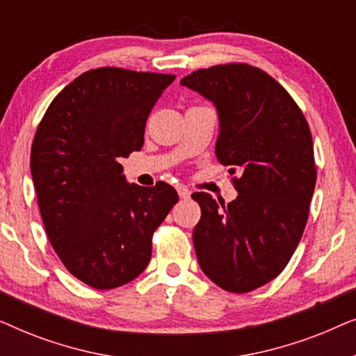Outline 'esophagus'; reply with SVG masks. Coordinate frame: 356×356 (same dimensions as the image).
<instances>
[{
  "label": "esophagus",
  "instance_id": "34e87169",
  "mask_svg": "<svg viewBox=\"0 0 356 356\" xmlns=\"http://www.w3.org/2000/svg\"><path fill=\"white\" fill-rule=\"evenodd\" d=\"M178 194H179V197H181V199L191 197V191H189V189L184 188V186H178Z\"/></svg>",
  "mask_w": 356,
  "mask_h": 356
}]
</instances>
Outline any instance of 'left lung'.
<instances>
[{
	"instance_id": "left-lung-1",
	"label": "left lung",
	"mask_w": 356,
	"mask_h": 356,
	"mask_svg": "<svg viewBox=\"0 0 356 356\" xmlns=\"http://www.w3.org/2000/svg\"><path fill=\"white\" fill-rule=\"evenodd\" d=\"M181 84L216 105V155L240 173L235 201L193 194L201 206L197 262L220 289L246 293L285 269L305 232L316 186L308 121L274 77L245 63L197 70Z\"/></svg>"
}]
</instances>
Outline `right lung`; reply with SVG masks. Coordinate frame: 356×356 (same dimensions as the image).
Masks as SVG:
<instances>
[{
    "instance_id": "right-lung-1",
    "label": "right lung",
    "mask_w": 356,
    "mask_h": 356,
    "mask_svg": "<svg viewBox=\"0 0 356 356\" xmlns=\"http://www.w3.org/2000/svg\"><path fill=\"white\" fill-rule=\"evenodd\" d=\"M173 74L99 67L58 94L38 124L31 172L48 240L92 289L134 280L152 235L178 202L170 184L126 183L120 159L144 144L149 113Z\"/></svg>"
}]
</instances>
